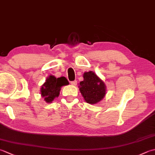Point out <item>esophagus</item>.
<instances>
[{"label":"esophagus","instance_id":"obj_1","mask_svg":"<svg viewBox=\"0 0 155 155\" xmlns=\"http://www.w3.org/2000/svg\"><path fill=\"white\" fill-rule=\"evenodd\" d=\"M77 81H71V84L72 85H76V84H77Z\"/></svg>","mask_w":155,"mask_h":155}]
</instances>
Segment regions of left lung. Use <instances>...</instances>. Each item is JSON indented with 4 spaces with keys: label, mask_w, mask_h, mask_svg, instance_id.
Listing matches in <instances>:
<instances>
[{
    "label": "left lung",
    "mask_w": 155,
    "mask_h": 155,
    "mask_svg": "<svg viewBox=\"0 0 155 155\" xmlns=\"http://www.w3.org/2000/svg\"><path fill=\"white\" fill-rule=\"evenodd\" d=\"M83 78V81L80 82L78 88L86 103L94 104L103 100L107 91L104 81L93 71L85 72Z\"/></svg>",
    "instance_id": "1"
}]
</instances>
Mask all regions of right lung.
<instances>
[{
	"instance_id": "add662e5",
	"label": "right lung",
	"mask_w": 155,
	"mask_h": 155,
	"mask_svg": "<svg viewBox=\"0 0 155 155\" xmlns=\"http://www.w3.org/2000/svg\"><path fill=\"white\" fill-rule=\"evenodd\" d=\"M69 84L64 77L56 78L53 75H50L42 85L41 88V97L47 103H51L60 94L62 87Z\"/></svg>"
}]
</instances>
